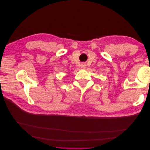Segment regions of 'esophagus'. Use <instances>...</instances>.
Wrapping results in <instances>:
<instances>
[{
	"mask_svg": "<svg viewBox=\"0 0 150 150\" xmlns=\"http://www.w3.org/2000/svg\"><path fill=\"white\" fill-rule=\"evenodd\" d=\"M86 67V65L84 62H83L82 64H81V67L82 68H85Z\"/></svg>",
	"mask_w": 150,
	"mask_h": 150,
	"instance_id": "obj_1",
	"label": "esophagus"
}]
</instances>
